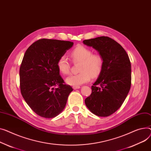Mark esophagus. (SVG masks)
<instances>
[{
  "label": "esophagus",
  "mask_w": 151,
  "mask_h": 151,
  "mask_svg": "<svg viewBox=\"0 0 151 151\" xmlns=\"http://www.w3.org/2000/svg\"><path fill=\"white\" fill-rule=\"evenodd\" d=\"M80 88L79 86H73V88L74 90H76V89H78V88Z\"/></svg>",
  "instance_id": "34e87169"
}]
</instances>
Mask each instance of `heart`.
<instances>
[{
  "label": "heart",
  "instance_id": "heart-1",
  "mask_svg": "<svg viewBox=\"0 0 151 151\" xmlns=\"http://www.w3.org/2000/svg\"><path fill=\"white\" fill-rule=\"evenodd\" d=\"M73 62H81L78 74L73 75L66 78L67 84L78 86L90 81L91 76L95 78L101 73L103 65V57L98 54H92V51L88 48L78 45L70 53ZM59 71L64 75L70 73V65L65 56L60 57L57 62Z\"/></svg>",
  "mask_w": 151,
  "mask_h": 151
}]
</instances>
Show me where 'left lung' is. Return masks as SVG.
<instances>
[{
  "mask_svg": "<svg viewBox=\"0 0 151 151\" xmlns=\"http://www.w3.org/2000/svg\"><path fill=\"white\" fill-rule=\"evenodd\" d=\"M92 47L104 60L102 71L86 98L90 111L99 116H108L122 106L131 86V64L128 55L115 40L101 36L83 41Z\"/></svg>",
  "mask_w": 151,
  "mask_h": 151,
  "instance_id": "8db88e82",
  "label": "left lung"
}]
</instances>
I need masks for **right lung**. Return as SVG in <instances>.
<instances>
[{
	"mask_svg": "<svg viewBox=\"0 0 151 151\" xmlns=\"http://www.w3.org/2000/svg\"><path fill=\"white\" fill-rule=\"evenodd\" d=\"M73 45L70 41L41 39L26 50L19 70L20 88L27 104L39 116L54 118L65 107L73 88L64 84L57 62Z\"/></svg>",
	"mask_w": 151,
	"mask_h": 151,
	"instance_id": "right-lung-1",
	"label": "right lung"
}]
</instances>
